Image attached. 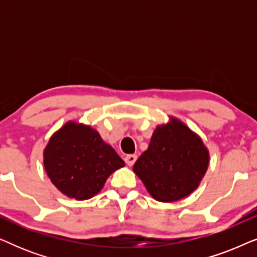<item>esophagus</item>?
I'll return each mask as SVG.
<instances>
[{
    "mask_svg": "<svg viewBox=\"0 0 257 257\" xmlns=\"http://www.w3.org/2000/svg\"><path fill=\"white\" fill-rule=\"evenodd\" d=\"M137 160L136 154H128V156L125 157V163L128 165V166H133Z\"/></svg>",
    "mask_w": 257,
    "mask_h": 257,
    "instance_id": "1",
    "label": "esophagus"
}]
</instances>
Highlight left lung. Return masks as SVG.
Returning <instances> with one entry per match:
<instances>
[{
  "mask_svg": "<svg viewBox=\"0 0 257 257\" xmlns=\"http://www.w3.org/2000/svg\"><path fill=\"white\" fill-rule=\"evenodd\" d=\"M209 163V153L200 137L171 117L154 130L149 149L133 166L147 192L160 202L178 201L194 192Z\"/></svg>",
  "mask_w": 257,
  "mask_h": 257,
  "instance_id": "left-lung-1",
  "label": "left lung"
}]
</instances>
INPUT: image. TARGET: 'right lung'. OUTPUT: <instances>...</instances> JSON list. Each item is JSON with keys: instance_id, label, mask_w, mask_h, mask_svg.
<instances>
[{"instance_id": "add662e5", "label": "right lung", "mask_w": 257, "mask_h": 257, "mask_svg": "<svg viewBox=\"0 0 257 257\" xmlns=\"http://www.w3.org/2000/svg\"><path fill=\"white\" fill-rule=\"evenodd\" d=\"M52 184L69 198L87 200L125 163L89 125L68 121L55 132L43 152Z\"/></svg>"}]
</instances>
